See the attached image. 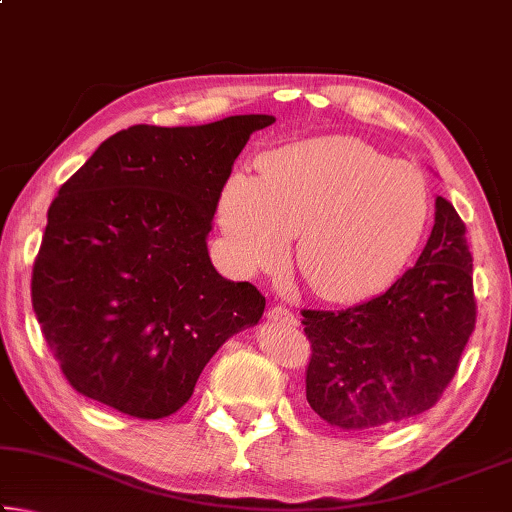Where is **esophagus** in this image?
I'll return each mask as SVG.
<instances>
[{
	"label": "esophagus",
	"mask_w": 512,
	"mask_h": 512,
	"mask_svg": "<svg viewBox=\"0 0 512 512\" xmlns=\"http://www.w3.org/2000/svg\"><path fill=\"white\" fill-rule=\"evenodd\" d=\"M266 318L268 320H273V323H282V325H298V320H296V316L291 314V311L287 309V307H282V305H275V307H271L266 311Z\"/></svg>",
	"instance_id": "obj_1"
}]
</instances>
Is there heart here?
<instances>
[{
	"mask_svg": "<svg viewBox=\"0 0 512 512\" xmlns=\"http://www.w3.org/2000/svg\"><path fill=\"white\" fill-rule=\"evenodd\" d=\"M259 178L228 180L219 221L241 271L291 264L327 302L375 296L402 271L429 221V187L409 162L357 137H316L266 155Z\"/></svg>",
	"mask_w": 512,
	"mask_h": 512,
	"instance_id": "1",
	"label": "heart"
}]
</instances>
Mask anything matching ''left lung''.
I'll return each instance as SVG.
<instances>
[{"label": "left lung", "mask_w": 512, "mask_h": 512, "mask_svg": "<svg viewBox=\"0 0 512 512\" xmlns=\"http://www.w3.org/2000/svg\"><path fill=\"white\" fill-rule=\"evenodd\" d=\"M474 323L465 223L438 196L427 246L391 289L341 311L302 309L307 402L348 431L420 415L454 379Z\"/></svg>", "instance_id": "left-lung-1"}]
</instances>
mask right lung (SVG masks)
<instances>
[{
  "label": "right lung",
  "instance_id": "right-lung-1",
  "mask_svg": "<svg viewBox=\"0 0 512 512\" xmlns=\"http://www.w3.org/2000/svg\"><path fill=\"white\" fill-rule=\"evenodd\" d=\"M271 115L108 137L60 187L33 311L74 391L140 420L176 413L205 363L266 300L216 273L207 235L232 164Z\"/></svg>",
  "mask_w": 512,
  "mask_h": 512
}]
</instances>
